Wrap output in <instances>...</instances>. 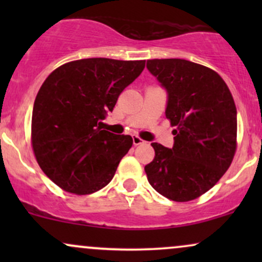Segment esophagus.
<instances>
[{"instance_id":"34e87169","label":"esophagus","mask_w":262,"mask_h":262,"mask_svg":"<svg viewBox=\"0 0 262 262\" xmlns=\"http://www.w3.org/2000/svg\"><path fill=\"white\" fill-rule=\"evenodd\" d=\"M144 140L141 139V138L138 137V135H133V144L135 146L137 145H140V144H143Z\"/></svg>"}]
</instances>
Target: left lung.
<instances>
[{
	"mask_svg": "<svg viewBox=\"0 0 262 262\" xmlns=\"http://www.w3.org/2000/svg\"><path fill=\"white\" fill-rule=\"evenodd\" d=\"M146 68L167 91L166 118L172 149L152 143L145 166L155 191L175 202L196 200L229 169L236 150V107L227 83L207 66L183 59L148 60Z\"/></svg>",
	"mask_w": 262,
	"mask_h": 262,
	"instance_id": "left-lung-1",
	"label": "left lung"
}]
</instances>
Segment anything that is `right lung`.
Segmentation results:
<instances>
[{
  "instance_id": "1",
  "label": "right lung",
  "mask_w": 262,
  "mask_h": 262,
  "mask_svg": "<svg viewBox=\"0 0 262 262\" xmlns=\"http://www.w3.org/2000/svg\"><path fill=\"white\" fill-rule=\"evenodd\" d=\"M144 68L145 60L81 59L45 79L33 107L32 148L60 188L90 194L113 179L133 139L104 130L101 121Z\"/></svg>"
}]
</instances>
